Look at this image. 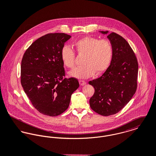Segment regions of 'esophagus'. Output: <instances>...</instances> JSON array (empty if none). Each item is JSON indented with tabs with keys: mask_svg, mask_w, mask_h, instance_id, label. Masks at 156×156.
Instances as JSON below:
<instances>
[{
	"mask_svg": "<svg viewBox=\"0 0 156 156\" xmlns=\"http://www.w3.org/2000/svg\"><path fill=\"white\" fill-rule=\"evenodd\" d=\"M79 83H80V84L81 86H84V85H85L86 84V82L85 81H84V80H80Z\"/></svg>",
	"mask_w": 156,
	"mask_h": 156,
	"instance_id": "obj_1",
	"label": "esophagus"
}]
</instances>
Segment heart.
<instances>
[{"instance_id": "heart-1", "label": "heart", "mask_w": 156, "mask_h": 156, "mask_svg": "<svg viewBox=\"0 0 156 156\" xmlns=\"http://www.w3.org/2000/svg\"><path fill=\"white\" fill-rule=\"evenodd\" d=\"M75 50L78 55H84L81 66L72 70L71 76L87 78L103 73L109 66L113 57V46L108 39H99L95 37H84L75 42ZM61 59L63 65L70 69L75 67V52L68 46L61 50Z\"/></svg>"}]
</instances>
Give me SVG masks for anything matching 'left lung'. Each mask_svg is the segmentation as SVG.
Here are the masks:
<instances>
[{
  "label": "left lung",
  "mask_w": 156,
  "mask_h": 156,
  "mask_svg": "<svg viewBox=\"0 0 156 156\" xmlns=\"http://www.w3.org/2000/svg\"><path fill=\"white\" fill-rule=\"evenodd\" d=\"M107 37L113 46L111 65L101 77L88 83L94 88L90 106L103 116L117 114L130 101L137 89L138 73L137 58L126 39L114 32Z\"/></svg>",
  "instance_id": "obj_1"
}]
</instances>
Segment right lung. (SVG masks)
Masks as SVG:
<instances>
[{"label": "right lung", "mask_w": 156, "mask_h": 156, "mask_svg": "<svg viewBox=\"0 0 156 156\" xmlns=\"http://www.w3.org/2000/svg\"><path fill=\"white\" fill-rule=\"evenodd\" d=\"M71 36L48 34L36 39L24 52L21 84L40 113L55 117L69 107L72 94L79 87L76 78H65L61 50Z\"/></svg>", "instance_id": "1"}]
</instances>
